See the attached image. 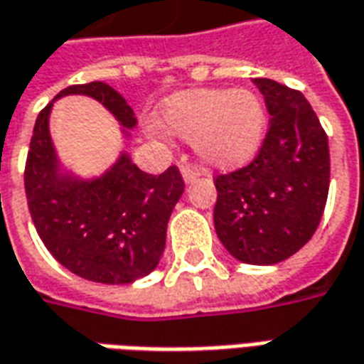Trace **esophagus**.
I'll list each match as a JSON object with an SVG mask.
<instances>
[{
	"mask_svg": "<svg viewBox=\"0 0 364 364\" xmlns=\"http://www.w3.org/2000/svg\"><path fill=\"white\" fill-rule=\"evenodd\" d=\"M181 175H183V181L193 183V181H197V179H199L200 171H199V169H193V167H183Z\"/></svg>",
	"mask_w": 364,
	"mask_h": 364,
	"instance_id": "obj_1",
	"label": "esophagus"
}]
</instances>
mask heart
I'll use <instances>...</instances> for the list:
<instances>
[{
	"label": "heart",
	"instance_id": "1",
	"mask_svg": "<svg viewBox=\"0 0 364 364\" xmlns=\"http://www.w3.org/2000/svg\"><path fill=\"white\" fill-rule=\"evenodd\" d=\"M161 120L175 136L193 141L205 165L232 171L246 165L262 146L266 110L252 90L195 88L167 98Z\"/></svg>",
	"mask_w": 364,
	"mask_h": 364
}]
</instances>
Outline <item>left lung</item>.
Wrapping results in <instances>:
<instances>
[{
	"label": "left lung",
	"instance_id": "8db88e82",
	"mask_svg": "<svg viewBox=\"0 0 364 364\" xmlns=\"http://www.w3.org/2000/svg\"><path fill=\"white\" fill-rule=\"evenodd\" d=\"M270 128L252 164L215 181V230L236 260L272 266L309 242L329 193V144L306 96L254 78Z\"/></svg>",
	"mask_w": 364,
	"mask_h": 364
}]
</instances>
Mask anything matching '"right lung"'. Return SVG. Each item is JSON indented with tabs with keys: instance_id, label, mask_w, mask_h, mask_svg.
<instances>
[{
	"instance_id": "obj_1",
	"label": "right lung",
	"mask_w": 364,
	"mask_h": 364,
	"mask_svg": "<svg viewBox=\"0 0 364 364\" xmlns=\"http://www.w3.org/2000/svg\"><path fill=\"white\" fill-rule=\"evenodd\" d=\"M100 102L132 138L138 118L120 92L106 82L68 86L41 110L25 165V193L41 240L67 270L98 284H132L156 270L164 254L167 223L185 185L177 167L144 173L124 149L100 175L82 177L60 161L49 118L65 96Z\"/></svg>"
}]
</instances>
